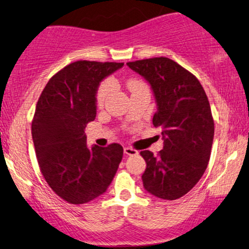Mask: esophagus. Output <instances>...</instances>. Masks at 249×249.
Masks as SVG:
<instances>
[{
  "label": "esophagus",
  "instance_id": "esophagus-1",
  "mask_svg": "<svg viewBox=\"0 0 249 249\" xmlns=\"http://www.w3.org/2000/svg\"><path fill=\"white\" fill-rule=\"evenodd\" d=\"M124 152L125 154H127V156H136V154H138V151L133 147H125Z\"/></svg>",
  "mask_w": 249,
  "mask_h": 249
}]
</instances>
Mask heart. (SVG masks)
Masks as SVG:
<instances>
[{
	"label": "heart",
	"mask_w": 249,
	"mask_h": 249,
	"mask_svg": "<svg viewBox=\"0 0 249 249\" xmlns=\"http://www.w3.org/2000/svg\"><path fill=\"white\" fill-rule=\"evenodd\" d=\"M126 85H127V89L131 91V92L136 91L137 89L145 87L144 82H142L141 79H136V78L128 79V81L126 82ZM110 90H111V82L110 81H104L99 84V87H98V89H97V92H96V104L98 105V107H102V105L104 104L105 99H107Z\"/></svg>",
	"instance_id": "obj_1"
}]
</instances>
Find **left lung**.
<instances>
[{"mask_svg":"<svg viewBox=\"0 0 249 249\" xmlns=\"http://www.w3.org/2000/svg\"><path fill=\"white\" fill-rule=\"evenodd\" d=\"M150 83L156 96L152 123L162 128L164 148L142 151L145 190L160 199L181 198L196 186L212 151L214 121L204 88L192 72L167 57L128 62Z\"/></svg>","mask_w":249,"mask_h":249,"instance_id":"1","label":"left lung"}]
</instances>
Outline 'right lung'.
I'll list each match as a JSON object with an SVG mask.
<instances>
[{
  "label": "right lung",
  "mask_w": 249,
  "mask_h": 249,
  "mask_svg": "<svg viewBox=\"0 0 249 249\" xmlns=\"http://www.w3.org/2000/svg\"><path fill=\"white\" fill-rule=\"evenodd\" d=\"M124 63L76 61L43 89L31 123L37 161L59 198L81 205L107 191L123 158L122 145L88 148L84 128L96 118L99 82Z\"/></svg>",
  "instance_id": "right-lung-1"
}]
</instances>
